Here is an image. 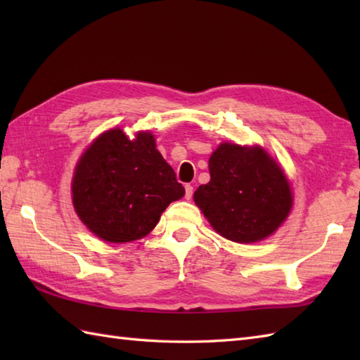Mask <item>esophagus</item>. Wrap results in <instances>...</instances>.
I'll return each instance as SVG.
<instances>
[{
    "mask_svg": "<svg viewBox=\"0 0 360 360\" xmlns=\"http://www.w3.org/2000/svg\"><path fill=\"white\" fill-rule=\"evenodd\" d=\"M192 196H193V187L190 186V184H187L186 186V198H187V200H190V198H192Z\"/></svg>",
    "mask_w": 360,
    "mask_h": 360,
    "instance_id": "1",
    "label": "esophagus"
}]
</instances>
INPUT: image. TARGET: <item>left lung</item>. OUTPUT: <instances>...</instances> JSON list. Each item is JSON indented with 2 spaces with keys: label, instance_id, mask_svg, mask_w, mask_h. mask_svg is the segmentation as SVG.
I'll list each match as a JSON object with an SVG mask.
<instances>
[{
  "label": "left lung",
  "instance_id": "8db88e82",
  "mask_svg": "<svg viewBox=\"0 0 360 360\" xmlns=\"http://www.w3.org/2000/svg\"><path fill=\"white\" fill-rule=\"evenodd\" d=\"M210 181L196 188L198 207L215 231L236 243L269 236L289 215L285 173L262 148L221 143L209 159Z\"/></svg>",
  "mask_w": 360,
  "mask_h": 360
}]
</instances>
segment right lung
<instances>
[{
	"label": "right lung",
	"mask_w": 360,
	"mask_h": 360,
	"mask_svg": "<svg viewBox=\"0 0 360 360\" xmlns=\"http://www.w3.org/2000/svg\"><path fill=\"white\" fill-rule=\"evenodd\" d=\"M186 195L151 133L129 141L110 129L82 156L72 179L75 212L110 243L139 240L155 229L168 204Z\"/></svg>",
	"instance_id": "add662e5"
}]
</instances>
